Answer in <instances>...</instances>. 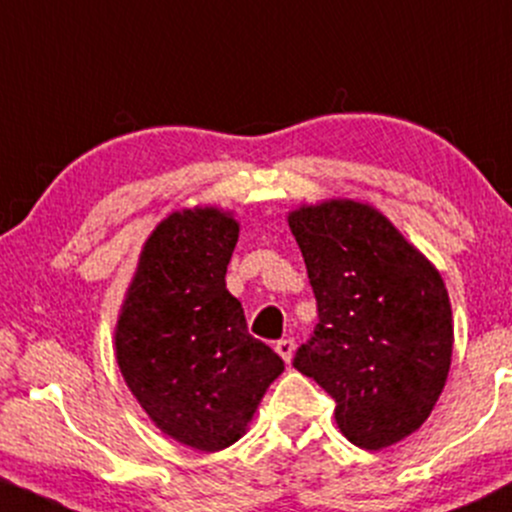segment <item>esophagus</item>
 Here are the masks:
<instances>
[{
	"label": "esophagus",
	"instance_id": "34e87169",
	"mask_svg": "<svg viewBox=\"0 0 512 512\" xmlns=\"http://www.w3.org/2000/svg\"><path fill=\"white\" fill-rule=\"evenodd\" d=\"M274 350H277V355L282 357L286 364H291V357H294L296 345H294V340H291V338H284V340H279L277 345H274Z\"/></svg>",
	"mask_w": 512,
	"mask_h": 512
}]
</instances>
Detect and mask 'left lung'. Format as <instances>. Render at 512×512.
Here are the masks:
<instances>
[{
	"label": "left lung",
	"instance_id": "8db88e82",
	"mask_svg": "<svg viewBox=\"0 0 512 512\" xmlns=\"http://www.w3.org/2000/svg\"><path fill=\"white\" fill-rule=\"evenodd\" d=\"M318 303L294 367L335 398L352 445L384 449L428 420L452 364L440 272L374 206L330 199L289 213Z\"/></svg>",
	"mask_w": 512,
	"mask_h": 512
}]
</instances>
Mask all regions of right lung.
<instances>
[{
    "mask_svg": "<svg viewBox=\"0 0 512 512\" xmlns=\"http://www.w3.org/2000/svg\"><path fill=\"white\" fill-rule=\"evenodd\" d=\"M233 213L174 211L145 240L116 323V362L150 420L172 440L218 452L245 435L284 362L247 333L226 289Z\"/></svg>",
    "mask_w": 512,
    "mask_h": 512,
    "instance_id": "add662e5",
    "label": "right lung"
}]
</instances>
